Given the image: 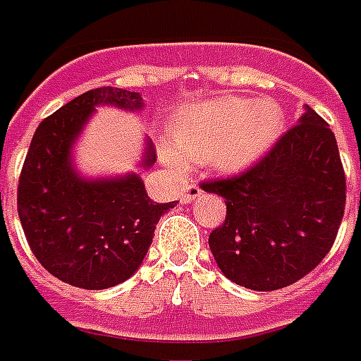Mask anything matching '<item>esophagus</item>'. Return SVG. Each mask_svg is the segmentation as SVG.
Here are the masks:
<instances>
[{
	"label": "esophagus",
	"mask_w": 361,
	"mask_h": 361,
	"mask_svg": "<svg viewBox=\"0 0 361 361\" xmlns=\"http://www.w3.org/2000/svg\"><path fill=\"white\" fill-rule=\"evenodd\" d=\"M202 195V191H200V187L195 185V183H191V185H187L185 189H183V192H181V202L183 204H191L195 198H198Z\"/></svg>",
	"instance_id": "esophagus-1"
}]
</instances>
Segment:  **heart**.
Segmentation results:
<instances>
[{
	"label": "heart",
	"instance_id": "obj_1",
	"mask_svg": "<svg viewBox=\"0 0 361 361\" xmlns=\"http://www.w3.org/2000/svg\"><path fill=\"white\" fill-rule=\"evenodd\" d=\"M279 104L262 99L226 97L195 104L181 112L170 129L171 149L164 161L180 169L181 161H209L219 170H240L268 152L283 130Z\"/></svg>",
	"mask_w": 361,
	"mask_h": 361
}]
</instances>
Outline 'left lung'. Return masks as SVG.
<instances>
[{
  "label": "left lung",
  "mask_w": 361,
  "mask_h": 361,
  "mask_svg": "<svg viewBox=\"0 0 361 361\" xmlns=\"http://www.w3.org/2000/svg\"><path fill=\"white\" fill-rule=\"evenodd\" d=\"M225 198L209 249L221 271L251 290H277L313 271L336 241L347 180L336 136L307 106L294 127L241 174L204 180Z\"/></svg>",
  "instance_id": "1"
}]
</instances>
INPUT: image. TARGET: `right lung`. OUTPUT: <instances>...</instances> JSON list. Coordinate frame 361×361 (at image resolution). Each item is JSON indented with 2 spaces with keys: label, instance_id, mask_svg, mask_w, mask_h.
<instances>
[{
  "label": "right lung",
  "instance_id": "right-lung-1",
  "mask_svg": "<svg viewBox=\"0 0 361 361\" xmlns=\"http://www.w3.org/2000/svg\"><path fill=\"white\" fill-rule=\"evenodd\" d=\"M97 104L138 110L142 97L120 87H95L37 127L18 180V217L31 252L63 283L101 290L127 281L152 245L161 215L176 202L147 197L136 174L82 180L71 146ZM147 144L144 164L155 163Z\"/></svg>",
  "mask_w": 361,
  "mask_h": 361
}]
</instances>
